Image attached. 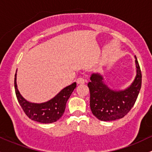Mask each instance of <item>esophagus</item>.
<instances>
[{
    "label": "esophagus",
    "instance_id": "1",
    "mask_svg": "<svg viewBox=\"0 0 152 152\" xmlns=\"http://www.w3.org/2000/svg\"><path fill=\"white\" fill-rule=\"evenodd\" d=\"M84 82H85V79L83 77H79L77 79V83L79 84H84Z\"/></svg>",
    "mask_w": 152,
    "mask_h": 152
}]
</instances>
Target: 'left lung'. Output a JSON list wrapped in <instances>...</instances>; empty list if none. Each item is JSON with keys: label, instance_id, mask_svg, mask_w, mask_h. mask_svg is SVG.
Wrapping results in <instances>:
<instances>
[{"label": "left lung", "instance_id": "left-lung-1", "mask_svg": "<svg viewBox=\"0 0 152 152\" xmlns=\"http://www.w3.org/2000/svg\"><path fill=\"white\" fill-rule=\"evenodd\" d=\"M136 76L124 90L111 89L103 82L99 73H92L88 87L90 92V108L95 117L101 121H114L124 117L133 107L141 87L142 75L135 57Z\"/></svg>", "mask_w": 152, "mask_h": 152}]
</instances>
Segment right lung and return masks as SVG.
<instances>
[{
  "label": "right lung",
  "instance_id": "add662e5",
  "mask_svg": "<svg viewBox=\"0 0 152 152\" xmlns=\"http://www.w3.org/2000/svg\"><path fill=\"white\" fill-rule=\"evenodd\" d=\"M76 87V83L62 89L55 97L49 101L42 103L28 102L22 96L17 85V73L14 78V89L16 96L22 110L30 119L44 124L57 122L63 116L65 110L66 103Z\"/></svg>",
  "mask_w": 152,
  "mask_h": 152
}]
</instances>
